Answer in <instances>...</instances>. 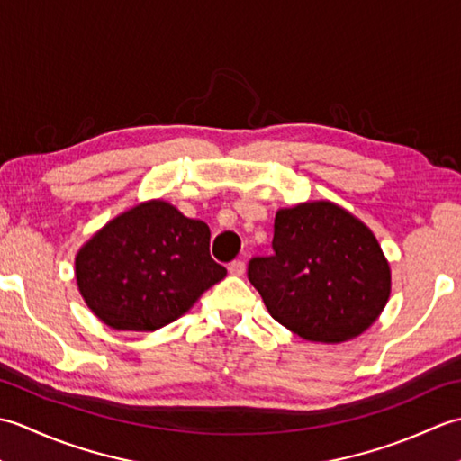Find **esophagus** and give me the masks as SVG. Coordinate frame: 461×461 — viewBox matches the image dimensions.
I'll use <instances>...</instances> for the list:
<instances>
[{
	"label": "esophagus",
	"instance_id": "esophagus-1",
	"mask_svg": "<svg viewBox=\"0 0 461 461\" xmlns=\"http://www.w3.org/2000/svg\"><path fill=\"white\" fill-rule=\"evenodd\" d=\"M228 271L231 273V276H236V277H241L243 273H246V263L243 261H240V259H236V261H231L230 266H228Z\"/></svg>",
	"mask_w": 461,
	"mask_h": 461
}]
</instances>
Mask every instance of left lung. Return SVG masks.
I'll list each match as a JSON object with an SVG mask.
<instances>
[{
  "label": "left lung",
  "instance_id": "8db88e82",
  "mask_svg": "<svg viewBox=\"0 0 461 461\" xmlns=\"http://www.w3.org/2000/svg\"><path fill=\"white\" fill-rule=\"evenodd\" d=\"M273 228V256L248 266L273 319L327 345L358 337L378 319L390 297V266L365 223L319 200L281 208Z\"/></svg>",
  "mask_w": 461,
  "mask_h": 461
}]
</instances>
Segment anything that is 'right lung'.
<instances>
[{
	"label": "right lung",
	"mask_w": 461,
	"mask_h": 461,
	"mask_svg": "<svg viewBox=\"0 0 461 461\" xmlns=\"http://www.w3.org/2000/svg\"><path fill=\"white\" fill-rule=\"evenodd\" d=\"M225 273L210 256L208 223L185 218L164 200L116 215L75 258L86 307L116 330L168 325Z\"/></svg>",
	"instance_id": "right-lung-1"
}]
</instances>
